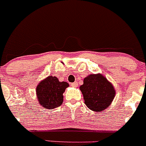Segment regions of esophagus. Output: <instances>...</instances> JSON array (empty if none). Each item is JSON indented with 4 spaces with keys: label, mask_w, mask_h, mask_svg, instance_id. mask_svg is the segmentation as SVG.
Instances as JSON below:
<instances>
[{
    "label": "esophagus",
    "mask_w": 146,
    "mask_h": 146,
    "mask_svg": "<svg viewBox=\"0 0 146 146\" xmlns=\"http://www.w3.org/2000/svg\"><path fill=\"white\" fill-rule=\"evenodd\" d=\"M71 86H72V87H74V88L77 87V86H78L77 81H75V82H74V83H72V84H71Z\"/></svg>",
    "instance_id": "1"
}]
</instances>
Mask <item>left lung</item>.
I'll use <instances>...</instances> for the list:
<instances>
[{"label":"left lung","instance_id":"obj_1","mask_svg":"<svg viewBox=\"0 0 146 146\" xmlns=\"http://www.w3.org/2000/svg\"><path fill=\"white\" fill-rule=\"evenodd\" d=\"M80 90L87 107L97 112L106 109L115 95L111 83L101 74H90L86 77Z\"/></svg>","mask_w":146,"mask_h":146}]
</instances>
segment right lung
Masks as SVG:
<instances>
[{
	"label": "right lung",
	"instance_id": "1",
	"mask_svg": "<svg viewBox=\"0 0 146 146\" xmlns=\"http://www.w3.org/2000/svg\"><path fill=\"white\" fill-rule=\"evenodd\" d=\"M69 84L60 82L56 76H48L41 81L36 88L37 99L41 106L48 109L60 106L63 102L62 94Z\"/></svg>",
	"mask_w": 146,
	"mask_h": 146
}]
</instances>
